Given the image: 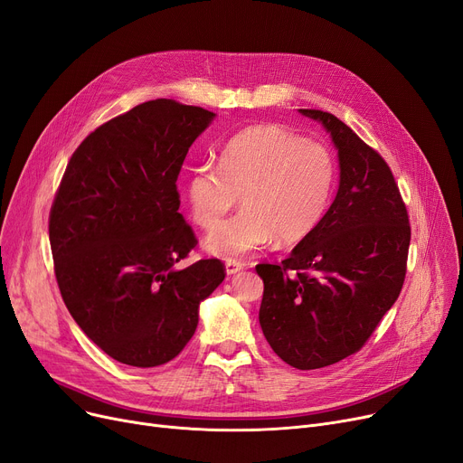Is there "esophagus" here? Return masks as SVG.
Wrapping results in <instances>:
<instances>
[{
	"label": "esophagus",
	"mask_w": 463,
	"mask_h": 463,
	"mask_svg": "<svg viewBox=\"0 0 463 463\" xmlns=\"http://www.w3.org/2000/svg\"><path fill=\"white\" fill-rule=\"evenodd\" d=\"M225 270H227L229 276H232V274H238L240 270H244V265L238 263V260H227Z\"/></svg>",
	"instance_id": "esophagus-1"
}]
</instances>
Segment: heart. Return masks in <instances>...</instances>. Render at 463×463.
Masks as SVG:
<instances>
[{
    "instance_id": "heart-1",
    "label": "heart",
    "mask_w": 463,
    "mask_h": 463,
    "mask_svg": "<svg viewBox=\"0 0 463 463\" xmlns=\"http://www.w3.org/2000/svg\"><path fill=\"white\" fill-rule=\"evenodd\" d=\"M336 182L331 151L281 125L240 130L221 147L217 168L191 172L185 194L193 221L213 227L241 196L245 210L206 236V250L234 260L272 244L293 246L326 217Z\"/></svg>"
}]
</instances>
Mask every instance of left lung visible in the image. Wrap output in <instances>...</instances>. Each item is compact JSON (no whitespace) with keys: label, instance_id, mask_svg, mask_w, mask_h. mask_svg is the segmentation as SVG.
Returning a JSON list of instances; mask_svg holds the SVG:
<instances>
[{"label":"left lung","instance_id":"obj_1","mask_svg":"<svg viewBox=\"0 0 463 463\" xmlns=\"http://www.w3.org/2000/svg\"><path fill=\"white\" fill-rule=\"evenodd\" d=\"M331 134L338 191L319 227L281 265H257L259 324L288 365L336 364L367 343L407 272L411 225L386 160L331 113L298 109Z\"/></svg>","mask_w":463,"mask_h":463}]
</instances>
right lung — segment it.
Listing matches in <instances>:
<instances>
[{
	"label": "right lung",
	"instance_id": "1",
	"mask_svg": "<svg viewBox=\"0 0 463 463\" xmlns=\"http://www.w3.org/2000/svg\"><path fill=\"white\" fill-rule=\"evenodd\" d=\"M215 113L158 98L89 134L71 155L49 217L54 274L77 326L132 367L185 348L198 307L225 279L219 259L175 263L196 246L175 187Z\"/></svg>",
	"mask_w": 463,
	"mask_h": 463
}]
</instances>
